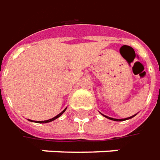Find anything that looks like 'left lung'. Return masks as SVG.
I'll list each match as a JSON object with an SVG mask.
<instances>
[{
  "instance_id": "1",
  "label": "left lung",
  "mask_w": 160,
  "mask_h": 160,
  "mask_svg": "<svg viewBox=\"0 0 160 160\" xmlns=\"http://www.w3.org/2000/svg\"><path fill=\"white\" fill-rule=\"evenodd\" d=\"M101 114H102V113H101ZM102 115H103V117H105V118H109V119L113 120V121H124V120H127V119H130V118H132L133 117H135V116L137 115V114H135V115L132 116V117H129V118H123V119H117V118H110V117H107V116L103 115V114H102Z\"/></svg>"
}]
</instances>
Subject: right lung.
I'll list each match as a JSON object with an SVG mask.
<instances>
[{
	"instance_id": "1",
	"label": "right lung",
	"mask_w": 160,
	"mask_h": 160,
	"mask_svg": "<svg viewBox=\"0 0 160 160\" xmlns=\"http://www.w3.org/2000/svg\"><path fill=\"white\" fill-rule=\"evenodd\" d=\"M66 109H67V108H65V109H64V110H63V111H62L61 113H59L58 115H57L56 117H54V118H50V119L44 120V121H34V120H30V119H28V120H29V121H31V122H35V123H40V124H45V123H48V122H51V121H54V120H56L57 118H59L60 116L62 115V113L65 112Z\"/></svg>"
}]
</instances>
